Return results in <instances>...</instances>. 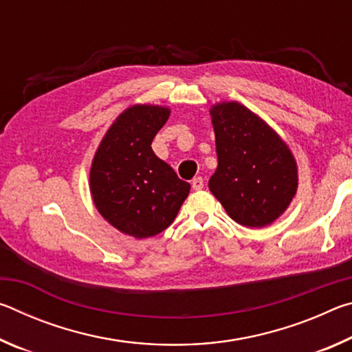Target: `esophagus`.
Instances as JSON below:
<instances>
[{"label":"esophagus","instance_id":"34e87169","mask_svg":"<svg viewBox=\"0 0 352 352\" xmlns=\"http://www.w3.org/2000/svg\"><path fill=\"white\" fill-rule=\"evenodd\" d=\"M190 184H192L194 190H200V189H204L205 182H204V178H201V177H195Z\"/></svg>","mask_w":352,"mask_h":352}]
</instances>
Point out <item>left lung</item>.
I'll use <instances>...</instances> for the list:
<instances>
[{"instance_id": "8db88e82", "label": "left lung", "mask_w": 352, "mask_h": 352, "mask_svg": "<svg viewBox=\"0 0 352 352\" xmlns=\"http://www.w3.org/2000/svg\"><path fill=\"white\" fill-rule=\"evenodd\" d=\"M217 169L210 190L234 222L262 228L287 210L298 188L296 162L269 124L239 102L210 110Z\"/></svg>"}]
</instances>
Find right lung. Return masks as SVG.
Instances as JSON below:
<instances>
[{"instance_id":"obj_1","label":"right lung","mask_w":352,"mask_h":352,"mask_svg":"<svg viewBox=\"0 0 352 352\" xmlns=\"http://www.w3.org/2000/svg\"><path fill=\"white\" fill-rule=\"evenodd\" d=\"M169 115L168 107H129L107 130L91 163L90 190L100 216L136 239L168 228L190 189L152 151Z\"/></svg>"}]
</instances>
